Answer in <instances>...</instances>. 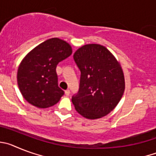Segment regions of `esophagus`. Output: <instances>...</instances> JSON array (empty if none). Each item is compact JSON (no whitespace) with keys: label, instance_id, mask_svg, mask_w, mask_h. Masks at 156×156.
Listing matches in <instances>:
<instances>
[{"label":"esophagus","instance_id":"1","mask_svg":"<svg viewBox=\"0 0 156 156\" xmlns=\"http://www.w3.org/2000/svg\"><path fill=\"white\" fill-rule=\"evenodd\" d=\"M65 94H66V96H69V94H70V90H65Z\"/></svg>","mask_w":156,"mask_h":156}]
</instances>
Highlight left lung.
<instances>
[{"mask_svg": "<svg viewBox=\"0 0 156 156\" xmlns=\"http://www.w3.org/2000/svg\"><path fill=\"white\" fill-rule=\"evenodd\" d=\"M73 58L81 73L79 90L72 97L75 109L87 119L105 116L124 92V76L119 62L107 48L96 44L79 48Z\"/></svg>", "mask_w": 156, "mask_h": 156, "instance_id": "8db88e82", "label": "left lung"}]
</instances>
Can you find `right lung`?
I'll list each match as a JSON object with an SVG mask.
<instances>
[{
	"label": "right lung",
	"mask_w": 156,
	"mask_h": 156,
	"mask_svg": "<svg viewBox=\"0 0 156 156\" xmlns=\"http://www.w3.org/2000/svg\"><path fill=\"white\" fill-rule=\"evenodd\" d=\"M66 41L51 38L36 47L23 58L17 73L23 98L37 108H45L58 102L64 91L58 84L56 67L71 55Z\"/></svg>",
	"instance_id": "obj_1"
}]
</instances>
